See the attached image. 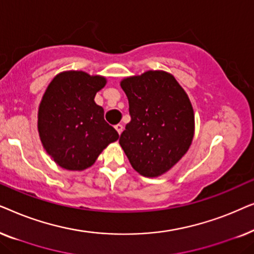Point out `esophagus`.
Here are the masks:
<instances>
[{"label": "esophagus", "mask_w": 254, "mask_h": 254, "mask_svg": "<svg viewBox=\"0 0 254 254\" xmlns=\"http://www.w3.org/2000/svg\"><path fill=\"white\" fill-rule=\"evenodd\" d=\"M116 129H117L118 133H119V135H121V133H123V130H124V126H123V125H120V124L117 125Z\"/></svg>", "instance_id": "1"}]
</instances>
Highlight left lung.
Masks as SVG:
<instances>
[{
    "label": "left lung",
    "instance_id": "1",
    "mask_svg": "<svg viewBox=\"0 0 254 254\" xmlns=\"http://www.w3.org/2000/svg\"><path fill=\"white\" fill-rule=\"evenodd\" d=\"M129 103L130 121L119 143L135 171L155 178L168 172L189 150L194 112L173 75L148 70L120 83Z\"/></svg>",
    "mask_w": 254,
    "mask_h": 254
}]
</instances>
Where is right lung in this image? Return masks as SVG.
<instances>
[{
	"label": "right lung",
	"mask_w": 254,
	"mask_h": 254,
	"mask_svg": "<svg viewBox=\"0 0 254 254\" xmlns=\"http://www.w3.org/2000/svg\"><path fill=\"white\" fill-rule=\"evenodd\" d=\"M106 84L103 76L64 71L52 79L38 110V131L47 154L61 168L82 171L91 166L119 134L95 103Z\"/></svg>",
	"instance_id": "add662e5"
}]
</instances>
